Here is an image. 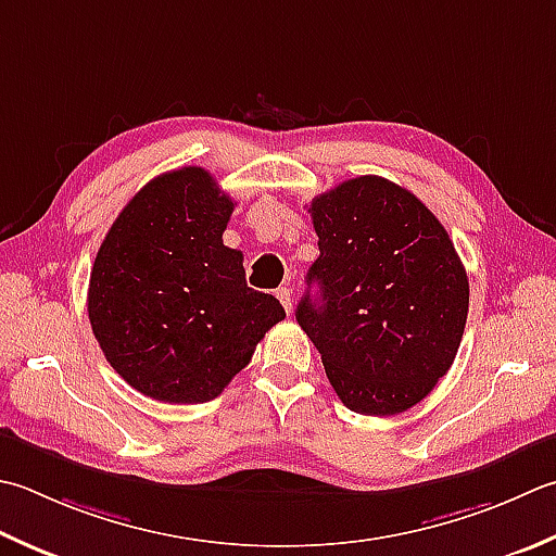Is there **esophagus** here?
<instances>
[{
    "label": "esophagus",
    "mask_w": 556,
    "mask_h": 556,
    "mask_svg": "<svg viewBox=\"0 0 556 556\" xmlns=\"http://www.w3.org/2000/svg\"><path fill=\"white\" fill-rule=\"evenodd\" d=\"M275 293H277V299H279L281 306H285V311H287V313H291V306H293L291 289H289V287H279Z\"/></svg>",
    "instance_id": "obj_1"
}]
</instances>
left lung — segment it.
Here are the masks:
<instances>
[{"instance_id": "left-lung-1", "label": "left lung", "mask_w": 556, "mask_h": 556, "mask_svg": "<svg viewBox=\"0 0 556 556\" xmlns=\"http://www.w3.org/2000/svg\"><path fill=\"white\" fill-rule=\"evenodd\" d=\"M308 212L320 257L296 320L346 407L400 415L431 393L458 354L470 306L460 257L427 204L380 176L344 180Z\"/></svg>"}]
</instances>
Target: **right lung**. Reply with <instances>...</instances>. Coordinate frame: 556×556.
Here are the masks:
<instances>
[{"mask_svg":"<svg viewBox=\"0 0 556 556\" xmlns=\"http://www.w3.org/2000/svg\"><path fill=\"white\" fill-rule=\"evenodd\" d=\"M233 202L210 173L149 180L98 248L89 320L115 371L168 405L214 400L265 332L287 318L245 285L241 250L224 245Z\"/></svg>","mask_w":556,"mask_h":556,"instance_id":"1","label":"right lung"}]
</instances>
